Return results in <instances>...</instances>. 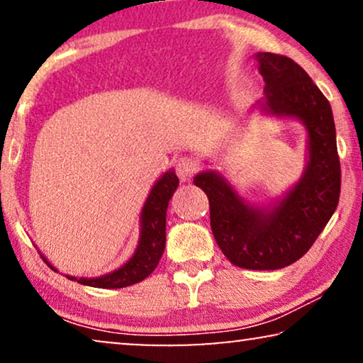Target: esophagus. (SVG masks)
Instances as JSON below:
<instances>
[{"mask_svg":"<svg viewBox=\"0 0 363 363\" xmlns=\"http://www.w3.org/2000/svg\"><path fill=\"white\" fill-rule=\"evenodd\" d=\"M198 168H200V165H198V162L195 160V158L186 157V155L178 158L177 163H175L177 175H178V178H180L182 182L190 180V178L198 172Z\"/></svg>","mask_w":363,"mask_h":363,"instance_id":"1","label":"esophagus"}]
</instances>
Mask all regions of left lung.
I'll return each mask as SVG.
<instances>
[{
	"mask_svg": "<svg viewBox=\"0 0 363 363\" xmlns=\"http://www.w3.org/2000/svg\"><path fill=\"white\" fill-rule=\"evenodd\" d=\"M264 79L261 111L297 118L307 130V165L301 180L269 208L251 206L218 172L193 178L210 201L213 236L230 262L245 269H281L301 259L334 215L340 196V162L330 104L292 59L257 52Z\"/></svg>",
	"mask_w": 363,
	"mask_h": 363,
	"instance_id": "8db88e82",
	"label": "left lung"
}]
</instances>
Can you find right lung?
Instances as JSON below:
<instances>
[{
  "label": "right lung",
  "instance_id": "right-lung-1",
  "mask_svg": "<svg viewBox=\"0 0 363 363\" xmlns=\"http://www.w3.org/2000/svg\"><path fill=\"white\" fill-rule=\"evenodd\" d=\"M178 177L170 170L153 185L140 215V241L133 256L125 264L108 274L99 277H74L66 276L67 279L77 281L79 284L101 287V289H121L132 284H137L148 277L155 269L158 261L165 250V226H167V208L168 201L178 186ZM44 262L54 269L46 257L41 255ZM56 271V269H54Z\"/></svg>",
  "mask_w": 363,
  "mask_h": 363
}]
</instances>
